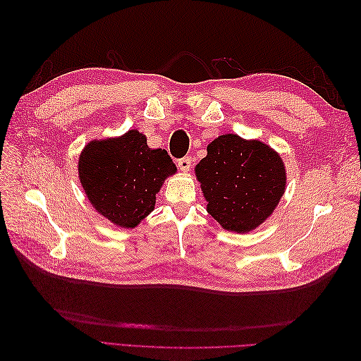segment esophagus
<instances>
[{
  "mask_svg": "<svg viewBox=\"0 0 361 361\" xmlns=\"http://www.w3.org/2000/svg\"><path fill=\"white\" fill-rule=\"evenodd\" d=\"M178 167H179L180 171L188 173L190 169H191V158L190 157H185V158L178 159Z\"/></svg>",
  "mask_w": 361,
  "mask_h": 361,
  "instance_id": "esophagus-1",
  "label": "esophagus"
}]
</instances>
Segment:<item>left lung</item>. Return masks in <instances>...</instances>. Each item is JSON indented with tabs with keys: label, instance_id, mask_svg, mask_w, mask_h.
I'll use <instances>...</instances> for the list:
<instances>
[{
	"label": "left lung",
	"instance_id": "8db88e82",
	"mask_svg": "<svg viewBox=\"0 0 361 361\" xmlns=\"http://www.w3.org/2000/svg\"><path fill=\"white\" fill-rule=\"evenodd\" d=\"M206 150L195 166L206 211L226 231H255L285 194V162L268 145L236 134L220 135Z\"/></svg>",
	"mask_w": 361,
	"mask_h": 361
}]
</instances>
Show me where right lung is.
Returning <instances> with one entry per match:
<instances>
[{"instance_id":"obj_1","label":"right lung","mask_w":361,"mask_h":361,"mask_svg":"<svg viewBox=\"0 0 361 361\" xmlns=\"http://www.w3.org/2000/svg\"><path fill=\"white\" fill-rule=\"evenodd\" d=\"M176 170L167 150L150 149L137 129L90 141L78 159L87 199L96 212L123 228H134L154 211L164 180Z\"/></svg>"}]
</instances>
